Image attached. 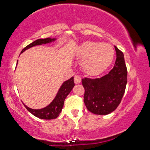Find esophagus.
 Masks as SVG:
<instances>
[{"instance_id":"obj_1","label":"esophagus","mask_w":150,"mask_h":150,"mask_svg":"<svg viewBox=\"0 0 150 150\" xmlns=\"http://www.w3.org/2000/svg\"><path fill=\"white\" fill-rule=\"evenodd\" d=\"M74 81H75V83H76V84L80 83L81 81V77L79 76V75H75V76L74 77Z\"/></svg>"}]
</instances>
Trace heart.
<instances>
[{"label":"heart","instance_id":"b5f03b06","mask_svg":"<svg viewBox=\"0 0 150 150\" xmlns=\"http://www.w3.org/2000/svg\"><path fill=\"white\" fill-rule=\"evenodd\" d=\"M76 53L80 59H83V70L90 75L103 72L111 65L115 57L114 49L110 44L94 41H86L81 44Z\"/></svg>","mask_w":150,"mask_h":150}]
</instances>
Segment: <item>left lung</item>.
<instances>
[{
	"mask_svg": "<svg viewBox=\"0 0 150 150\" xmlns=\"http://www.w3.org/2000/svg\"><path fill=\"white\" fill-rule=\"evenodd\" d=\"M116 61L108 74L100 78L82 79L85 89L83 101L93 114L108 115L120 104L127 83V69L124 54L115 46Z\"/></svg>",
	"mask_w": 150,
	"mask_h": 150,
	"instance_id": "8db88e82",
	"label": "left lung"
}]
</instances>
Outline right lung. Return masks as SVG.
Wrapping results in <instances>:
<instances>
[{"instance_id": "obj_1", "label": "right lung", "mask_w": 150, "mask_h": 150, "mask_svg": "<svg viewBox=\"0 0 150 150\" xmlns=\"http://www.w3.org/2000/svg\"><path fill=\"white\" fill-rule=\"evenodd\" d=\"M56 40V38H47L44 39H38V40H35L33 43H31L28 46H26L24 49L21 51V53L23 52L25 50H28V49L33 47L35 46L42 45V44H47V43H52L54 42ZM75 86V83H74V77H72L70 79L67 80L66 81L63 83L60 87L59 90H58V93L53 99L52 101L47 106L44 108L39 109V110H35V109H32L28 107L27 106L24 104L26 110L31 112L33 115L35 117H39L40 119H46V120H51L54 119L57 117H58L59 114L61 113V110H62L63 107H64V100H65L66 98L67 97L70 92L72 91V88Z\"/></svg>"}]
</instances>
